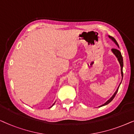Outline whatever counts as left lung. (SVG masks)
<instances>
[{
    "instance_id": "8db88e82",
    "label": "left lung",
    "mask_w": 134,
    "mask_h": 134,
    "mask_svg": "<svg viewBox=\"0 0 134 134\" xmlns=\"http://www.w3.org/2000/svg\"><path fill=\"white\" fill-rule=\"evenodd\" d=\"M108 37H109V38H111V40H113V42L115 43V44H116V45L119 47L118 43H117L116 40L113 37L110 36V35H109V36H108ZM111 51H112V52L113 53V54H115V56H116V58H117V59H118V60L119 62V64H120V66H121V76H122V77H123V72H122V68H123V59H122V55H121V52L118 50V49H115V48H113V49H111ZM121 83L119 84V86H120ZM119 86H118V88L117 90L116 91V92H115V94H113V96H112V97H111V98H110V99L109 100H108V101H107L106 102L104 103V104L102 105H101V106H100V107H102V106L106 105L108 104V103H109L110 102H111L112 100H113V99H114V97H115L116 94V93L118 92V89H119Z\"/></svg>"
}]
</instances>
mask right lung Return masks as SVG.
<instances>
[{
    "instance_id": "add662e5",
    "label": "right lung",
    "mask_w": 134,
    "mask_h": 134,
    "mask_svg": "<svg viewBox=\"0 0 134 134\" xmlns=\"http://www.w3.org/2000/svg\"><path fill=\"white\" fill-rule=\"evenodd\" d=\"M53 105H54V104H53Z\"/></svg>"
}]
</instances>
